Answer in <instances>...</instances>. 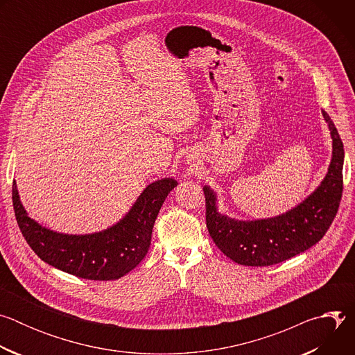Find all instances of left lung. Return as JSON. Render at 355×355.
I'll use <instances>...</instances> for the list:
<instances>
[{
	"label": "left lung",
	"mask_w": 355,
	"mask_h": 355,
	"mask_svg": "<svg viewBox=\"0 0 355 355\" xmlns=\"http://www.w3.org/2000/svg\"><path fill=\"white\" fill-rule=\"evenodd\" d=\"M333 137V157L322 185L289 212L263 220H234L216 211L215 193L205 187L207 227L218 248L241 266L267 267L282 263L315 245L333 223L343 195L344 148L341 137L323 111Z\"/></svg>",
	"instance_id": "obj_1"
}]
</instances>
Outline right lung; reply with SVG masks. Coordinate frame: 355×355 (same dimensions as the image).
<instances>
[{"label":"right lung","mask_w":355,"mask_h":355,"mask_svg":"<svg viewBox=\"0 0 355 355\" xmlns=\"http://www.w3.org/2000/svg\"><path fill=\"white\" fill-rule=\"evenodd\" d=\"M174 187L177 181L173 178L150 184L119 223L85 236L55 233L37 225L21 205L15 181L12 205L22 236L44 263L78 278L111 281L132 271L146 257L156 218Z\"/></svg>","instance_id":"right-lung-1"}]
</instances>
